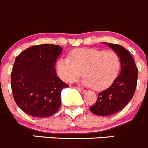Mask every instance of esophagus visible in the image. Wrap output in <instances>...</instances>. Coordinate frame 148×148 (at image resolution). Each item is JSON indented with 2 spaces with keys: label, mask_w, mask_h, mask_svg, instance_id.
Returning a JSON list of instances; mask_svg holds the SVG:
<instances>
[{
  "label": "esophagus",
  "mask_w": 148,
  "mask_h": 148,
  "mask_svg": "<svg viewBox=\"0 0 148 148\" xmlns=\"http://www.w3.org/2000/svg\"><path fill=\"white\" fill-rule=\"evenodd\" d=\"M76 89L77 90L79 91V92H80V93H85V92H86V91L85 90H83V89H82V88H78V87H76Z\"/></svg>",
  "instance_id": "34e87169"
}]
</instances>
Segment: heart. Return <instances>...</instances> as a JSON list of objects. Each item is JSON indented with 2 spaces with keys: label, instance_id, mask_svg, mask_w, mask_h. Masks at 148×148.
<instances>
[{
  "label": "heart",
  "instance_id": "heart-1",
  "mask_svg": "<svg viewBox=\"0 0 148 148\" xmlns=\"http://www.w3.org/2000/svg\"><path fill=\"white\" fill-rule=\"evenodd\" d=\"M120 57L115 52L96 48H80L70 53L69 58L58 59L56 67L59 77L66 83L75 81L81 76L82 84L95 90L111 85L120 69Z\"/></svg>",
  "mask_w": 148,
  "mask_h": 148
}]
</instances>
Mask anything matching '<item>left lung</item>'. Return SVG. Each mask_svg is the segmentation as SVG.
<instances>
[{"label":"left lung","mask_w":148,"mask_h":148,"mask_svg":"<svg viewBox=\"0 0 148 148\" xmlns=\"http://www.w3.org/2000/svg\"><path fill=\"white\" fill-rule=\"evenodd\" d=\"M118 55L121 63L119 75L109 88L99 92L95 104L90 107L92 113L107 116L119 112L127 106L133 97L138 80V71L132 56L122 45L108 43Z\"/></svg>","instance_id":"1"}]
</instances>
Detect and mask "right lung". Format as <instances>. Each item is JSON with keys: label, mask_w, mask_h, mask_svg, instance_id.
Returning a JSON list of instances; mask_svg holds the SVG:
<instances>
[{"label": "right lung", "mask_w": 148, "mask_h": 148, "mask_svg": "<svg viewBox=\"0 0 148 148\" xmlns=\"http://www.w3.org/2000/svg\"><path fill=\"white\" fill-rule=\"evenodd\" d=\"M63 48L53 44L30 47L16 57L11 88L18 106L28 115L47 118L60 107V95L68 85L56 74L55 65Z\"/></svg>", "instance_id": "right-lung-1"}]
</instances>
